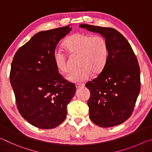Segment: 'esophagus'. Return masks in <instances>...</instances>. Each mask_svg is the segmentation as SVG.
Wrapping results in <instances>:
<instances>
[{
	"instance_id": "esophagus-1",
	"label": "esophagus",
	"mask_w": 152,
	"mask_h": 152,
	"mask_svg": "<svg viewBox=\"0 0 152 152\" xmlns=\"http://www.w3.org/2000/svg\"><path fill=\"white\" fill-rule=\"evenodd\" d=\"M85 86V84L84 83H77L75 85L76 88H81V87H83Z\"/></svg>"
}]
</instances>
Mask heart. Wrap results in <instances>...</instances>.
Instances as JSON below:
<instances>
[{
    "instance_id": "b5f03b06",
    "label": "heart",
    "mask_w": 152,
    "mask_h": 152,
    "mask_svg": "<svg viewBox=\"0 0 152 152\" xmlns=\"http://www.w3.org/2000/svg\"><path fill=\"white\" fill-rule=\"evenodd\" d=\"M64 46L73 55L79 56L78 66L80 67L69 75L68 79L74 83L86 81L91 75L100 73L105 67L108 58V44L102 36L86 33H75L64 42ZM54 65L60 73L70 71L68 60L63 51L56 49L53 53Z\"/></svg>"
}]
</instances>
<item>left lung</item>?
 Wrapping results in <instances>:
<instances>
[{
	"instance_id": "left-lung-1",
	"label": "left lung",
	"mask_w": 152,
	"mask_h": 152,
	"mask_svg": "<svg viewBox=\"0 0 152 152\" xmlns=\"http://www.w3.org/2000/svg\"><path fill=\"white\" fill-rule=\"evenodd\" d=\"M79 27L100 34L109 49L102 71L86 84L90 91L88 101L89 117L101 127L120 125L131 116L140 91L137 58L129 42L116 29L88 24Z\"/></svg>"
}]
</instances>
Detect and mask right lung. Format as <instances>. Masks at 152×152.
Returning <instances> with one entry per match:
<instances>
[{
	"label": "right lung",
	"mask_w": 152,
	"mask_h": 152,
	"mask_svg": "<svg viewBox=\"0 0 152 152\" xmlns=\"http://www.w3.org/2000/svg\"><path fill=\"white\" fill-rule=\"evenodd\" d=\"M71 30L70 25L38 32L17 50L10 82L18 111L36 127L53 129L66 118L75 86L58 73L53 60L57 44Z\"/></svg>",
	"instance_id": "1"
}]
</instances>
